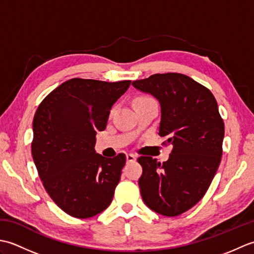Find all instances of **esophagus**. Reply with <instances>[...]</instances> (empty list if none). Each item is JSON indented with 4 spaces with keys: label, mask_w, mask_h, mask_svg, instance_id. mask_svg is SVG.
<instances>
[{
    "label": "esophagus",
    "mask_w": 254,
    "mask_h": 254,
    "mask_svg": "<svg viewBox=\"0 0 254 254\" xmlns=\"http://www.w3.org/2000/svg\"><path fill=\"white\" fill-rule=\"evenodd\" d=\"M136 160V156L133 154H127V163H133Z\"/></svg>",
    "instance_id": "34e87169"
}]
</instances>
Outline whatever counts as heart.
Instances as JSON below:
<instances>
[{
	"instance_id": "1",
	"label": "heart",
	"mask_w": 254,
	"mask_h": 254,
	"mask_svg": "<svg viewBox=\"0 0 254 254\" xmlns=\"http://www.w3.org/2000/svg\"><path fill=\"white\" fill-rule=\"evenodd\" d=\"M153 100L150 97H146V96H141V97H137V98L135 99V101H134V104H137V102H145V101H150Z\"/></svg>"
}]
</instances>
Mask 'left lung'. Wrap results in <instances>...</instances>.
Wrapping results in <instances>:
<instances>
[{
    "mask_svg": "<svg viewBox=\"0 0 254 254\" xmlns=\"http://www.w3.org/2000/svg\"><path fill=\"white\" fill-rule=\"evenodd\" d=\"M160 105L159 135L171 145L169 159L142 156L138 186L144 203L164 216H178L193 207L216 174L225 134L217 101L210 91L179 73L154 74L132 82Z\"/></svg>",
    "mask_w": 254,
    "mask_h": 254,
    "instance_id": "1",
    "label": "left lung"
}]
</instances>
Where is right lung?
<instances>
[{"instance_id":"add662e5","label":"right lung","mask_w":254,"mask_h":254,"mask_svg":"<svg viewBox=\"0 0 254 254\" xmlns=\"http://www.w3.org/2000/svg\"><path fill=\"white\" fill-rule=\"evenodd\" d=\"M130 84L72 78L51 91L36 111L34 163L50 197L73 217H93L112 201L126 155L108 159L97 154L96 134L105 130L112 106Z\"/></svg>"}]
</instances>
